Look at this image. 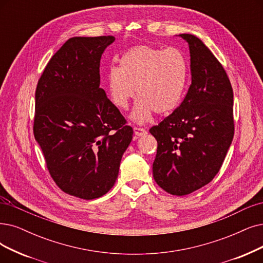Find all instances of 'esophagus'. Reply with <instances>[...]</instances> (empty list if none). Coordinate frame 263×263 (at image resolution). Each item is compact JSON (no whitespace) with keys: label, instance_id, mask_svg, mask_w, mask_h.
<instances>
[{"label":"esophagus","instance_id":"34e87169","mask_svg":"<svg viewBox=\"0 0 263 263\" xmlns=\"http://www.w3.org/2000/svg\"><path fill=\"white\" fill-rule=\"evenodd\" d=\"M134 133L136 136H138V137H141V136L146 135V130L144 128H140V127H134Z\"/></svg>","mask_w":263,"mask_h":263}]
</instances>
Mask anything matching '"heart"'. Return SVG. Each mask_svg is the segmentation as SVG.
Masks as SVG:
<instances>
[{
  "label": "heart",
  "instance_id": "b5f03b06",
  "mask_svg": "<svg viewBox=\"0 0 263 263\" xmlns=\"http://www.w3.org/2000/svg\"><path fill=\"white\" fill-rule=\"evenodd\" d=\"M189 80V64L183 52L175 47L138 45L125 51L120 67L107 72L111 102L120 110L129 107L137 91L130 118L136 123L148 121L153 112L167 115L182 101Z\"/></svg>",
  "mask_w": 263,
  "mask_h": 263
}]
</instances>
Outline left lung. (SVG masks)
Returning <instances> with one entry per match:
<instances>
[{"label":"left lung","mask_w":263,"mask_h":263,"mask_svg":"<svg viewBox=\"0 0 263 263\" xmlns=\"http://www.w3.org/2000/svg\"><path fill=\"white\" fill-rule=\"evenodd\" d=\"M179 36L190 49L191 85L180 106L150 133L157 140L154 180L181 196L218 174L233 140L234 120L233 89L222 65L195 35Z\"/></svg>","instance_id":"left-lung-1"}]
</instances>
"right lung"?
<instances>
[{"instance_id": "add662e5", "label": "right lung", "mask_w": 263, "mask_h": 263, "mask_svg": "<svg viewBox=\"0 0 263 263\" xmlns=\"http://www.w3.org/2000/svg\"><path fill=\"white\" fill-rule=\"evenodd\" d=\"M115 37L74 36L51 57L35 90L34 138L52 179L83 199L106 194L133 139L100 88V59Z\"/></svg>"}]
</instances>
